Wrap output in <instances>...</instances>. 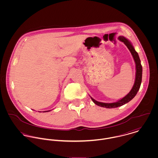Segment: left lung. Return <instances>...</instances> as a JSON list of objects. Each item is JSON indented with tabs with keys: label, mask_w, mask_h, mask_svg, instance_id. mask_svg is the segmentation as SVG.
I'll return each mask as SVG.
<instances>
[{
	"label": "left lung",
	"mask_w": 158,
	"mask_h": 158,
	"mask_svg": "<svg viewBox=\"0 0 158 158\" xmlns=\"http://www.w3.org/2000/svg\"><path fill=\"white\" fill-rule=\"evenodd\" d=\"M118 40L123 42L126 46L128 47V48L129 49V50L130 51L134 60L135 63V84L133 86V88L131 89V90H130V92L123 98H122V99L118 100L116 102H114V103H102V102H99L96 101L95 100H94V98H92V97L91 99L93 101V102L96 104L97 105L101 106V107H104L106 108H117L119 106H121L126 103H127L128 102H129L130 101H131L135 97V95L137 94L138 90H139L140 85H141V82H142V67L140 63V60L139 56L138 53H137V52L135 51L134 47L132 45V44L131 43V42L130 41H128L127 38H125V37L122 36H120L118 38Z\"/></svg>",
	"instance_id": "8db88e82"
}]
</instances>
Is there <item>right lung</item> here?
Instances as JSON below:
<instances>
[{"label":"right lung","instance_id":"1","mask_svg":"<svg viewBox=\"0 0 158 158\" xmlns=\"http://www.w3.org/2000/svg\"><path fill=\"white\" fill-rule=\"evenodd\" d=\"M48 111H50V110H49V111H44V113H45V112H48Z\"/></svg>","mask_w":158,"mask_h":158}]
</instances>
